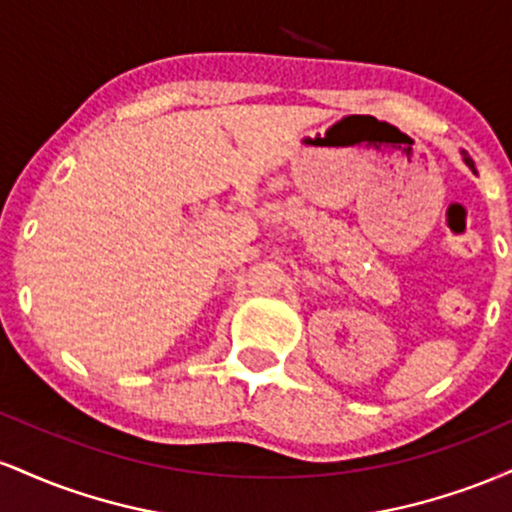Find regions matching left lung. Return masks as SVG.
<instances>
[{"mask_svg": "<svg viewBox=\"0 0 512 512\" xmlns=\"http://www.w3.org/2000/svg\"><path fill=\"white\" fill-rule=\"evenodd\" d=\"M462 158H464V163H467V166L474 170V161H472V158H469V156H467V151H462Z\"/></svg>", "mask_w": 512, "mask_h": 512, "instance_id": "left-lung-1", "label": "left lung"}]
</instances>
